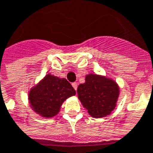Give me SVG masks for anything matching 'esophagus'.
I'll use <instances>...</instances> for the list:
<instances>
[{"instance_id":"esophagus-1","label":"esophagus","mask_w":153,"mask_h":153,"mask_svg":"<svg viewBox=\"0 0 153 153\" xmlns=\"http://www.w3.org/2000/svg\"><path fill=\"white\" fill-rule=\"evenodd\" d=\"M72 86H73V88H74V90L76 91L77 88H78V84H77V82H73V83H72Z\"/></svg>"}]
</instances>
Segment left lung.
I'll use <instances>...</instances> for the list:
<instances>
[{
  "label": "left lung",
  "mask_w": 153,
  "mask_h": 153,
  "mask_svg": "<svg viewBox=\"0 0 153 153\" xmlns=\"http://www.w3.org/2000/svg\"><path fill=\"white\" fill-rule=\"evenodd\" d=\"M119 92V87L114 80L96 74H87L85 82L77 89L80 102L95 118L111 114L117 105Z\"/></svg>",
  "instance_id": "left-lung-1"
}]
</instances>
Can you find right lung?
<instances>
[{"label": "right lung", "mask_w": 153, "mask_h": 153, "mask_svg": "<svg viewBox=\"0 0 153 153\" xmlns=\"http://www.w3.org/2000/svg\"><path fill=\"white\" fill-rule=\"evenodd\" d=\"M75 94V90L65 79L48 74L30 88L28 100L34 112L41 117L50 118L59 113L65 100Z\"/></svg>", "instance_id": "1"}]
</instances>
